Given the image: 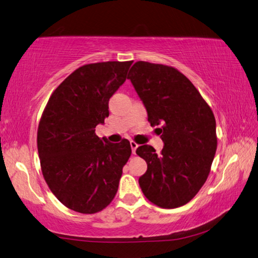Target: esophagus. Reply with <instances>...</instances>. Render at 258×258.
I'll list each match as a JSON object with an SVG mask.
<instances>
[{"label": "esophagus", "mask_w": 258, "mask_h": 258, "mask_svg": "<svg viewBox=\"0 0 258 258\" xmlns=\"http://www.w3.org/2000/svg\"><path fill=\"white\" fill-rule=\"evenodd\" d=\"M130 145H131V148H132V153L133 154H136V151H137V148H138V144H136V142L134 141H131L130 142Z\"/></svg>", "instance_id": "obj_1"}]
</instances>
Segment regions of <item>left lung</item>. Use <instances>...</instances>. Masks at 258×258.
Here are the masks:
<instances>
[{
    "label": "left lung",
    "mask_w": 258,
    "mask_h": 258,
    "mask_svg": "<svg viewBox=\"0 0 258 258\" xmlns=\"http://www.w3.org/2000/svg\"><path fill=\"white\" fill-rule=\"evenodd\" d=\"M131 80L151 126L162 125L161 154L149 145L137 154L147 162L139 185L150 202L165 209L189 202L206 182L217 149L211 109L189 79L177 69L137 62Z\"/></svg>",
    "instance_id": "8db88e82"
}]
</instances>
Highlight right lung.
<instances>
[{
  "label": "right lung",
  "mask_w": 258,
  "mask_h": 258,
  "mask_svg": "<svg viewBox=\"0 0 258 258\" xmlns=\"http://www.w3.org/2000/svg\"><path fill=\"white\" fill-rule=\"evenodd\" d=\"M133 60L84 65L51 94L38 128L47 185L65 207L81 214L103 210L117 193L130 141L111 144L95 134L109 116V100L125 83Z\"/></svg>",
  "instance_id": "1"
}]
</instances>
